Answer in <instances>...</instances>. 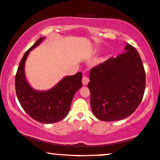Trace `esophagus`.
I'll list each match as a JSON object with an SVG mask.
<instances>
[{"mask_svg":"<svg viewBox=\"0 0 160 160\" xmlns=\"http://www.w3.org/2000/svg\"><path fill=\"white\" fill-rule=\"evenodd\" d=\"M82 84H83L84 86H86V85L88 83L89 79L87 78L86 76L83 75V77H82Z\"/></svg>","mask_w":160,"mask_h":160,"instance_id":"34e87169","label":"esophagus"}]
</instances>
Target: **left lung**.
Segmentation results:
<instances>
[{"instance_id": "1", "label": "left lung", "mask_w": 160, "mask_h": 160, "mask_svg": "<svg viewBox=\"0 0 160 160\" xmlns=\"http://www.w3.org/2000/svg\"><path fill=\"white\" fill-rule=\"evenodd\" d=\"M88 87L94 116L120 121L133 113L142 101L146 73L139 53L126 44L124 52L91 69Z\"/></svg>"}]
</instances>
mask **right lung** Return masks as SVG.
<instances>
[{"instance_id":"1","label":"right lung","mask_w":160,"mask_h":160,"mask_svg":"<svg viewBox=\"0 0 160 160\" xmlns=\"http://www.w3.org/2000/svg\"><path fill=\"white\" fill-rule=\"evenodd\" d=\"M44 39L43 37L38 39L21 59L15 77V89L21 106L32 118L42 123H52L62 120L69 113L74 94L82 86V75L79 72L72 76H65L47 91L34 89L25 77V61L30 52Z\"/></svg>"}]
</instances>
